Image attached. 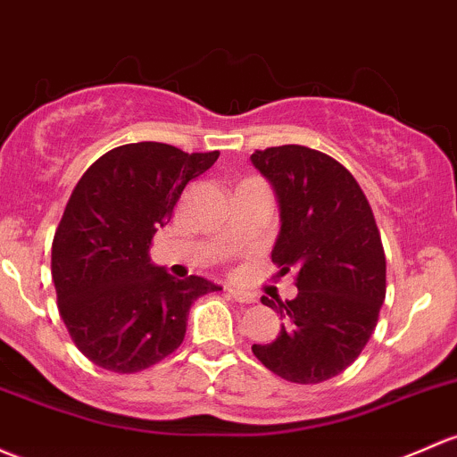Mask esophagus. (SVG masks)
<instances>
[{
  "label": "esophagus",
  "mask_w": 457,
  "mask_h": 457,
  "mask_svg": "<svg viewBox=\"0 0 457 457\" xmlns=\"http://www.w3.org/2000/svg\"><path fill=\"white\" fill-rule=\"evenodd\" d=\"M228 295L232 297V300L241 302V304H253V302H256V295H253V293L243 291V289H234V287H229Z\"/></svg>",
  "instance_id": "esophagus-1"
}]
</instances>
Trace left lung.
I'll list each match as a JSON object with an SVG mask.
<instances>
[{"mask_svg": "<svg viewBox=\"0 0 457 457\" xmlns=\"http://www.w3.org/2000/svg\"><path fill=\"white\" fill-rule=\"evenodd\" d=\"M252 164L271 184L280 234L271 261L297 273V295L262 304L285 317L280 333L252 350L291 383L337 377L366 348L386 300V253L357 179L326 153L300 144L265 148Z\"/></svg>", "mask_w": 457, "mask_h": 457, "instance_id": "8db88e82", "label": "left lung"}]
</instances>
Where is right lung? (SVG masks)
<instances>
[{
	"label": "right lung",
	"mask_w": 457,
	"mask_h": 457,
	"mask_svg": "<svg viewBox=\"0 0 457 457\" xmlns=\"http://www.w3.org/2000/svg\"><path fill=\"white\" fill-rule=\"evenodd\" d=\"M219 151L162 142L124 144L87 168L52 243L59 313L76 348L112 372H140L184 342L196 297L220 291L201 276L177 280L148 247L181 192Z\"/></svg>",
	"instance_id": "add662e5"
}]
</instances>
